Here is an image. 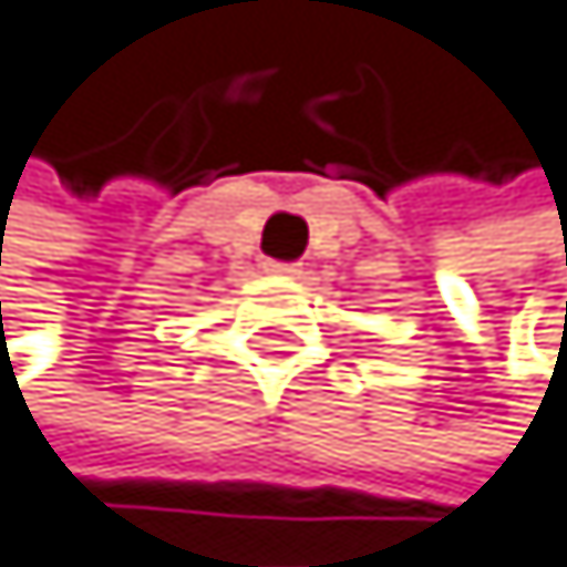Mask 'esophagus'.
<instances>
[{"label":"esophagus","mask_w":567,"mask_h":567,"mask_svg":"<svg viewBox=\"0 0 567 567\" xmlns=\"http://www.w3.org/2000/svg\"><path fill=\"white\" fill-rule=\"evenodd\" d=\"M267 271L278 275V278H296V275H300V267H296V264H267Z\"/></svg>","instance_id":"1"}]
</instances>
